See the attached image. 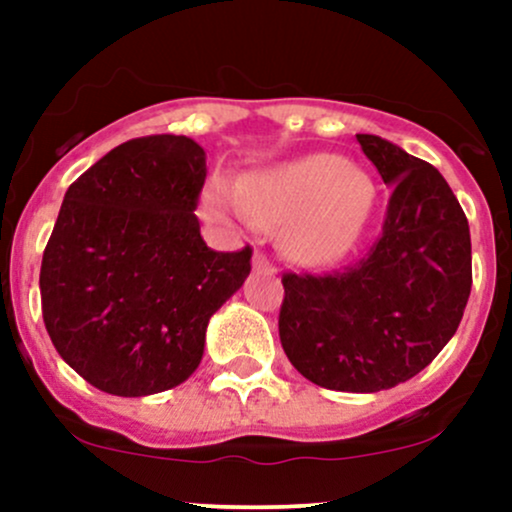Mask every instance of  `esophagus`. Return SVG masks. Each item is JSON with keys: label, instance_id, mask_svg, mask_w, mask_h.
Here are the masks:
<instances>
[{"label": "esophagus", "instance_id": "1", "mask_svg": "<svg viewBox=\"0 0 512 512\" xmlns=\"http://www.w3.org/2000/svg\"><path fill=\"white\" fill-rule=\"evenodd\" d=\"M252 269L255 272H267V274H274V264L267 260V257L262 255V252H255V257H252Z\"/></svg>", "mask_w": 512, "mask_h": 512}]
</instances>
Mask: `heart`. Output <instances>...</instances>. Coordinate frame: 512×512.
<instances>
[{
    "mask_svg": "<svg viewBox=\"0 0 512 512\" xmlns=\"http://www.w3.org/2000/svg\"><path fill=\"white\" fill-rule=\"evenodd\" d=\"M375 202L373 182L354 163L330 154L257 170L236 192L214 185L209 209H233L257 226H279L293 260L327 264L344 257L361 238Z\"/></svg>",
    "mask_w": 512,
    "mask_h": 512,
    "instance_id": "obj_1",
    "label": "heart"
}]
</instances>
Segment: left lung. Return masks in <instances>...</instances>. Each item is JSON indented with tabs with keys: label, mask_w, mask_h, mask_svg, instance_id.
<instances>
[{
	"label": "left lung",
	"mask_w": 512,
	"mask_h": 512,
	"mask_svg": "<svg viewBox=\"0 0 512 512\" xmlns=\"http://www.w3.org/2000/svg\"><path fill=\"white\" fill-rule=\"evenodd\" d=\"M390 187L383 233L330 274L281 276L279 337L293 368L337 392L407 383L440 354L472 291L467 216L431 163L356 134Z\"/></svg>",
	"instance_id": "left-lung-1"
}]
</instances>
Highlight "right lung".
I'll use <instances>...</instances> for the list:
<instances>
[{
	"mask_svg": "<svg viewBox=\"0 0 512 512\" xmlns=\"http://www.w3.org/2000/svg\"><path fill=\"white\" fill-rule=\"evenodd\" d=\"M207 156L151 134L115 146L69 185L40 267L43 320L86 383L146 397L185 383L209 317L243 286L252 248H207L195 216Z\"/></svg>",
	"mask_w": 512,
	"mask_h": 512,
	"instance_id": "1",
	"label": "right lung"
}]
</instances>
